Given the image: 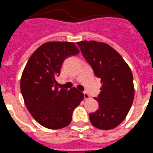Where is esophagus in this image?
Masks as SVG:
<instances>
[{"instance_id":"obj_1","label":"esophagus","mask_w":153,"mask_h":153,"mask_svg":"<svg viewBox=\"0 0 153 153\" xmlns=\"http://www.w3.org/2000/svg\"><path fill=\"white\" fill-rule=\"evenodd\" d=\"M83 95H84V99H88L89 98V95L86 91H83Z\"/></svg>"}]
</instances>
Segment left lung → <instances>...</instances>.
I'll list each match as a JSON object with an SVG mask.
<instances>
[{"label":"left lung","instance_id":"left-lung-1","mask_svg":"<svg viewBox=\"0 0 153 153\" xmlns=\"http://www.w3.org/2000/svg\"><path fill=\"white\" fill-rule=\"evenodd\" d=\"M77 45L102 84L101 92L94 97L99 108L89 113L90 122L97 128H114L124 120L133 103L131 71L123 57L107 43L81 41Z\"/></svg>","mask_w":153,"mask_h":153}]
</instances>
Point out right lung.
I'll use <instances>...</instances> for the list:
<instances>
[{
  "label": "right lung",
  "mask_w": 153,
  "mask_h": 153,
  "mask_svg": "<svg viewBox=\"0 0 153 153\" xmlns=\"http://www.w3.org/2000/svg\"><path fill=\"white\" fill-rule=\"evenodd\" d=\"M79 52L74 43L48 42L32 54L23 71L20 88L25 104L36 121L45 128L68 126L73 111L84 95L76 88L59 89L56 78L64 61Z\"/></svg>",
  "instance_id": "right-lung-1"
}]
</instances>
